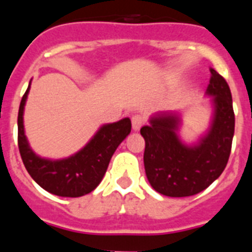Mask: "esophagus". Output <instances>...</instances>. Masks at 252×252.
<instances>
[{
	"mask_svg": "<svg viewBox=\"0 0 252 252\" xmlns=\"http://www.w3.org/2000/svg\"><path fill=\"white\" fill-rule=\"evenodd\" d=\"M131 122H132V128L135 131L140 130V127H141L142 125L145 124V117H144V115H133L132 117H131Z\"/></svg>",
	"mask_w": 252,
	"mask_h": 252,
	"instance_id": "esophagus-1",
	"label": "esophagus"
}]
</instances>
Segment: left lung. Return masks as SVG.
Wrapping results in <instances>:
<instances>
[{"mask_svg": "<svg viewBox=\"0 0 252 252\" xmlns=\"http://www.w3.org/2000/svg\"><path fill=\"white\" fill-rule=\"evenodd\" d=\"M207 93L215 95V120L199 145L188 148L178 139L179 120L159 115L141 127L145 139L144 165L157 192L168 197H189L202 192L222 174L228 161L235 132L232 95L226 79L211 69Z\"/></svg>", "mask_w": 252, "mask_h": 252, "instance_id": "1", "label": "left lung"}]
</instances>
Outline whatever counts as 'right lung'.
<instances>
[{
	"label": "right lung",
	"instance_id": "right-lung-1",
	"mask_svg": "<svg viewBox=\"0 0 252 252\" xmlns=\"http://www.w3.org/2000/svg\"><path fill=\"white\" fill-rule=\"evenodd\" d=\"M30 86L22 95L17 116V144L26 170L40 187L59 197H82L101 183L113 153L131 131L130 119L104 125L95 136L73 157L58 161L32 153L24 132V106Z\"/></svg>",
	"mask_w": 252,
	"mask_h": 252
}]
</instances>
